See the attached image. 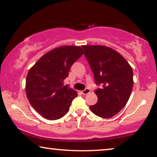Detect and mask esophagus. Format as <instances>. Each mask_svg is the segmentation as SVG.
<instances>
[{
	"instance_id": "obj_1",
	"label": "esophagus",
	"mask_w": 157,
	"mask_h": 157,
	"mask_svg": "<svg viewBox=\"0 0 157 157\" xmlns=\"http://www.w3.org/2000/svg\"><path fill=\"white\" fill-rule=\"evenodd\" d=\"M90 92V89H89V88H86L84 90L81 91V93H82V94H83V95H87V94H88Z\"/></svg>"
}]
</instances>
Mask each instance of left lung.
<instances>
[{"instance_id": "obj_1", "label": "left lung", "mask_w": 157, "mask_h": 157, "mask_svg": "<svg viewBox=\"0 0 157 157\" xmlns=\"http://www.w3.org/2000/svg\"><path fill=\"white\" fill-rule=\"evenodd\" d=\"M94 74L98 102L90 106L93 114L111 118L125 107L133 86L132 69L122 55L109 47L82 45Z\"/></svg>"}]
</instances>
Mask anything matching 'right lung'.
Instances as JSON below:
<instances>
[{"label":"right lung","instance_id":"obj_1","mask_svg":"<svg viewBox=\"0 0 157 157\" xmlns=\"http://www.w3.org/2000/svg\"><path fill=\"white\" fill-rule=\"evenodd\" d=\"M83 54L78 46H62L50 50L28 72L26 93L31 106L42 117L57 120L67 114L77 93L64 86L69 69Z\"/></svg>","mask_w":157,"mask_h":157}]
</instances>
